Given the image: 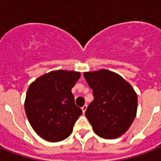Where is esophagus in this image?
<instances>
[{"label": "esophagus", "instance_id": "34e87169", "mask_svg": "<svg viewBox=\"0 0 161 161\" xmlns=\"http://www.w3.org/2000/svg\"><path fill=\"white\" fill-rule=\"evenodd\" d=\"M87 106L86 105V104H85L84 106H83V107H82V111H83V113H84V112H86V110H87Z\"/></svg>", "mask_w": 161, "mask_h": 161}]
</instances>
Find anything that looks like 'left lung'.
Wrapping results in <instances>:
<instances>
[{
    "label": "left lung",
    "instance_id": "8db88e82",
    "mask_svg": "<svg viewBox=\"0 0 161 161\" xmlns=\"http://www.w3.org/2000/svg\"><path fill=\"white\" fill-rule=\"evenodd\" d=\"M83 76L94 97L85 112L94 132L104 139L123 135L136 116L135 90L122 77L107 69L85 72Z\"/></svg>",
    "mask_w": 161,
    "mask_h": 161
}]
</instances>
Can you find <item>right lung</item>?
Wrapping results in <instances>:
<instances>
[{"label": "right lung", "mask_w": 161, "mask_h": 161, "mask_svg": "<svg viewBox=\"0 0 161 161\" xmlns=\"http://www.w3.org/2000/svg\"><path fill=\"white\" fill-rule=\"evenodd\" d=\"M80 76L79 72L56 70L39 77L29 86L26 116L34 130L45 141L60 142L71 135L83 113L71 92Z\"/></svg>", "instance_id": "obj_1"}]
</instances>
